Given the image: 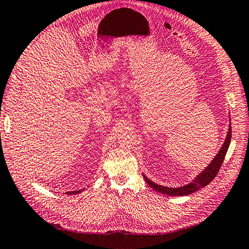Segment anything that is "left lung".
Here are the masks:
<instances>
[{
  "mask_svg": "<svg viewBox=\"0 0 249 249\" xmlns=\"http://www.w3.org/2000/svg\"><path fill=\"white\" fill-rule=\"evenodd\" d=\"M231 133L232 131H231V124H230V126H229L227 136H226L225 142H223L220 150L218 151L217 155L213 159L212 162L208 164V166L205 167V169H203L202 172L199 173L191 182H189L188 184H184V186H181V187L169 188V187L160 186V184L153 182L152 180H150L143 174V178L145 180V182H147L153 190H155V191L163 193V194H167V196H189V194L194 193L196 191H197V190L206 187L207 184L211 181H213V178L216 177V175L218 174L219 169H220V167H221L223 160H225V157L227 154V151L229 149V145H230V142H231V137H232Z\"/></svg>",
  "mask_w": 249,
  "mask_h": 249,
  "instance_id": "obj_1",
  "label": "left lung"
}]
</instances>
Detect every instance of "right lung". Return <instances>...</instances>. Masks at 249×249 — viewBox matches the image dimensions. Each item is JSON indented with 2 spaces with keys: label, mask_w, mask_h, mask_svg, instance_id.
<instances>
[{
  "label": "right lung",
  "mask_w": 249,
  "mask_h": 249,
  "mask_svg": "<svg viewBox=\"0 0 249 249\" xmlns=\"http://www.w3.org/2000/svg\"><path fill=\"white\" fill-rule=\"evenodd\" d=\"M83 191V189L81 190H77V191H71V192H67L66 194H77V193H81Z\"/></svg>",
  "instance_id": "right-lung-1"
}]
</instances>
